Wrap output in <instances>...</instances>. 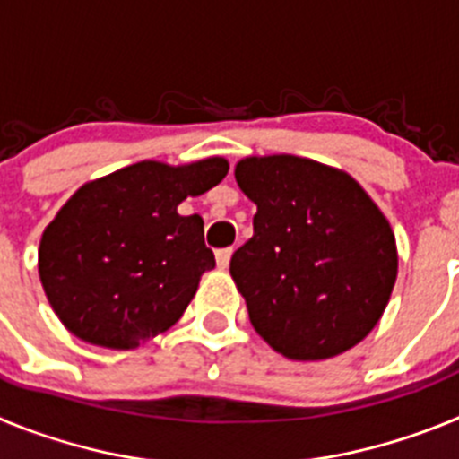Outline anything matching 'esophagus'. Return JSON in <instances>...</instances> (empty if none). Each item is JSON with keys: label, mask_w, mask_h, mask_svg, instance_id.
I'll list each match as a JSON object with an SVG mask.
<instances>
[{"label": "esophagus", "mask_w": 459, "mask_h": 459, "mask_svg": "<svg viewBox=\"0 0 459 459\" xmlns=\"http://www.w3.org/2000/svg\"><path fill=\"white\" fill-rule=\"evenodd\" d=\"M230 259H232V248H218L216 250V264L221 266V269H227Z\"/></svg>", "instance_id": "esophagus-1"}]
</instances>
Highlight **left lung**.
Here are the masks:
<instances>
[{
	"instance_id": "8db88e82",
	"label": "left lung",
	"mask_w": 459,
	"mask_h": 459,
	"mask_svg": "<svg viewBox=\"0 0 459 459\" xmlns=\"http://www.w3.org/2000/svg\"><path fill=\"white\" fill-rule=\"evenodd\" d=\"M234 177L257 204L255 234L230 262L255 331L294 360L351 350L395 285L384 213L350 174L307 158H246Z\"/></svg>"
}]
</instances>
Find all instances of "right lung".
Masks as SVG:
<instances>
[{
	"instance_id": "right-lung-1",
	"label": "right lung",
	"mask_w": 459,
	"mask_h": 459,
	"mask_svg": "<svg viewBox=\"0 0 459 459\" xmlns=\"http://www.w3.org/2000/svg\"><path fill=\"white\" fill-rule=\"evenodd\" d=\"M227 169L222 158L184 168L144 160L73 195L39 250L48 301L73 335L131 350L184 315L216 257L204 221L177 206L221 184Z\"/></svg>"
}]
</instances>
